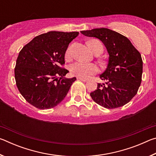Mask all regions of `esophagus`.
<instances>
[{"label":"esophagus","mask_w":156,"mask_h":156,"mask_svg":"<svg viewBox=\"0 0 156 156\" xmlns=\"http://www.w3.org/2000/svg\"><path fill=\"white\" fill-rule=\"evenodd\" d=\"M77 79L79 80H81V81H83V82H86L87 80V78H78Z\"/></svg>","instance_id":"obj_1"}]
</instances>
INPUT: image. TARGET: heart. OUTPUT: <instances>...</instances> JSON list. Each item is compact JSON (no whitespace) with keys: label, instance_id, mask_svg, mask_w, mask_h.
Here are the masks:
<instances>
[{"label":"heart","instance_id":"obj_1","mask_svg":"<svg viewBox=\"0 0 156 156\" xmlns=\"http://www.w3.org/2000/svg\"><path fill=\"white\" fill-rule=\"evenodd\" d=\"M87 45L94 54L97 51H103V46L100 41L97 40H92L88 42ZM71 48H68L65 53L67 58L70 57ZM70 72L73 76L76 77L87 78L89 76L95 74L98 72V67L94 63H85L83 62H76L70 66Z\"/></svg>","mask_w":156,"mask_h":156}]
</instances>
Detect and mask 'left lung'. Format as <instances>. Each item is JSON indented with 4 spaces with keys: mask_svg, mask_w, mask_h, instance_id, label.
Masks as SVG:
<instances>
[{
    "mask_svg": "<svg viewBox=\"0 0 156 156\" xmlns=\"http://www.w3.org/2000/svg\"><path fill=\"white\" fill-rule=\"evenodd\" d=\"M83 35L100 39L109 54L106 70L100 76L106 84L98 83L90 93L94 101L107 109L120 107L136 96L140 86L142 60L130 41L107 28L81 31Z\"/></svg>",
    "mask_w": 156,
    "mask_h": 156,
    "instance_id": "obj_1",
    "label": "left lung"
}]
</instances>
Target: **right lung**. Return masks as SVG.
Listing matches in <instances>:
<instances>
[{"mask_svg": "<svg viewBox=\"0 0 156 156\" xmlns=\"http://www.w3.org/2000/svg\"><path fill=\"white\" fill-rule=\"evenodd\" d=\"M78 34L49 31L35 37L19 52L14 69L16 84L26 101L37 109L57 106L76 80L63 78L69 71L62 66L69 44Z\"/></svg>", "mask_w": 156, "mask_h": 156, "instance_id": "1", "label": "right lung"}]
</instances>
